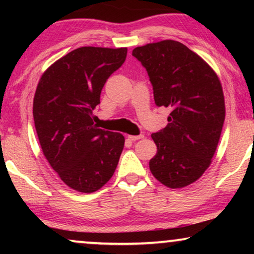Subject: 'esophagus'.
Here are the masks:
<instances>
[{
    "instance_id": "esophagus-1",
    "label": "esophagus",
    "mask_w": 254,
    "mask_h": 254,
    "mask_svg": "<svg viewBox=\"0 0 254 254\" xmlns=\"http://www.w3.org/2000/svg\"><path fill=\"white\" fill-rule=\"evenodd\" d=\"M129 140L131 141H136V140H140V138H143L144 135L143 134H140V135H128L127 136Z\"/></svg>"
}]
</instances>
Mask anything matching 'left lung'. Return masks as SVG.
<instances>
[{
    "label": "left lung",
    "instance_id": "obj_1",
    "mask_svg": "<svg viewBox=\"0 0 254 254\" xmlns=\"http://www.w3.org/2000/svg\"><path fill=\"white\" fill-rule=\"evenodd\" d=\"M133 57L148 72L157 106L171 109L168 126L151 137L152 176L170 189L196 182L210 165L225 119L223 90L203 59L175 40L147 44Z\"/></svg>",
    "mask_w": 254,
    "mask_h": 254
}]
</instances>
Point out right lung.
<instances>
[{"label": "right lung", "mask_w": 254, "mask_h": 254, "mask_svg": "<svg viewBox=\"0 0 254 254\" xmlns=\"http://www.w3.org/2000/svg\"><path fill=\"white\" fill-rule=\"evenodd\" d=\"M126 57V47H79L55 61L38 83L33 119L41 149L62 182L77 192L105 185L123 152L124 135L97 127L92 111Z\"/></svg>", "instance_id": "1"}]
</instances>
